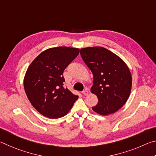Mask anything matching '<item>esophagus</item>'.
Returning a JSON list of instances; mask_svg holds the SVG:
<instances>
[{
  "label": "esophagus",
  "mask_w": 156,
  "mask_h": 156,
  "mask_svg": "<svg viewBox=\"0 0 156 156\" xmlns=\"http://www.w3.org/2000/svg\"><path fill=\"white\" fill-rule=\"evenodd\" d=\"M83 94L84 95V96H87V95L89 94V91L87 90V89H85V90H84L83 91Z\"/></svg>",
  "instance_id": "obj_1"
}]
</instances>
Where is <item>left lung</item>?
<instances>
[{
    "instance_id": "1",
    "label": "left lung",
    "mask_w": 156,
    "mask_h": 156,
    "mask_svg": "<svg viewBox=\"0 0 156 156\" xmlns=\"http://www.w3.org/2000/svg\"><path fill=\"white\" fill-rule=\"evenodd\" d=\"M80 55L93 73L91 91L98 98L92 109L102 115L117 112L125 104L131 93L132 78L127 65L102 47L81 49Z\"/></svg>"
}]
</instances>
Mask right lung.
<instances>
[{"label":"right lung","instance_id":"right-lung-1","mask_svg":"<svg viewBox=\"0 0 156 156\" xmlns=\"http://www.w3.org/2000/svg\"><path fill=\"white\" fill-rule=\"evenodd\" d=\"M80 49L54 47L39 54L31 63L24 78L26 95L42 115L56 119L72 109L78 96L63 87V72L79 54Z\"/></svg>","mask_w":156,"mask_h":156}]
</instances>
